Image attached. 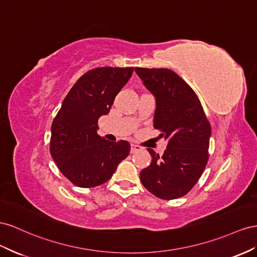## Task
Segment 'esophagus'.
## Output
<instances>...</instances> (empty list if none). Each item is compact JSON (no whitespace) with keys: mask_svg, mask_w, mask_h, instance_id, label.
Returning a JSON list of instances; mask_svg holds the SVG:
<instances>
[{"mask_svg":"<svg viewBox=\"0 0 257 257\" xmlns=\"http://www.w3.org/2000/svg\"><path fill=\"white\" fill-rule=\"evenodd\" d=\"M131 153H137V152H139V151H141V148L139 145H136V144H131Z\"/></svg>","mask_w":257,"mask_h":257,"instance_id":"obj_1","label":"esophagus"}]
</instances>
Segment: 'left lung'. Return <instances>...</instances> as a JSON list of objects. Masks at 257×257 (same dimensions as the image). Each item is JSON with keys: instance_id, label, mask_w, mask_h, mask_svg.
I'll list each match as a JSON object with an SVG mask.
<instances>
[{"instance_id": "8db88e82", "label": "left lung", "mask_w": 257, "mask_h": 257, "mask_svg": "<svg viewBox=\"0 0 257 257\" xmlns=\"http://www.w3.org/2000/svg\"><path fill=\"white\" fill-rule=\"evenodd\" d=\"M135 71L155 97L154 128L168 140L163 156L148 150L153 159L140 179L160 199H177L194 187L207 166L211 126L197 94L177 73L168 69Z\"/></svg>"}]
</instances>
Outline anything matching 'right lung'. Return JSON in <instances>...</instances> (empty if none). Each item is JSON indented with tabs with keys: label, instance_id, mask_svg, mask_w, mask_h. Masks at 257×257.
Masks as SVG:
<instances>
[{
	"label": "right lung",
	"instance_id": "add662e5",
	"mask_svg": "<svg viewBox=\"0 0 257 257\" xmlns=\"http://www.w3.org/2000/svg\"><path fill=\"white\" fill-rule=\"evenodd\" d=\"M134 68H97L86 72L64 98L51 123L50 154L61 173L78 187H96L112 178L128 156L127 141L111 142L97 134L116 94Z\"/></svg>",
	"mask_w": 257,
	"mask_h": 257
}]
</instances>
